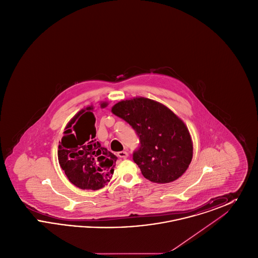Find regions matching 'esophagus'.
Masks as SVG:
<instances>
[{
  "label": "esophagus",
  "instance_id": "1",
  "mask_svg": "<svg viewBox=\"0 0 258 258\" xmlns=\"http://www.w3.org/2000/svg\"><path fill=\"white\" fill-rule=\"evenodd\" d=\"M118 157L122 158V159H126L128 157V153L126 151H122L118 153Z\"/></svg>",
  "mask_w": 258,
  "mask_h": 258
}]
</instances>
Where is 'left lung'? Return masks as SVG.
<instances>
[{"label": "left lung", "instance_id": "1", "mask_svg": "<svg viewBox=\"0 0 258 258\" xmlns=\"http://www.w3.org/2000/svg\"><path fill=\"white\" fill-rule=\"evenodd\" d=\"M111 112L130 123L140 139L134 160L153 183L180 178L192 159L194 143L185 123L159 101L136 97L117 102Z\"/></svg>", "mask_w": 258, "mask_h": 258}]
</instances>
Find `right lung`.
I'll list each match as a JSON object with an SVG mask.
<instances>
[{"instance_id":"obj_1","label":"right lung","mask_w":258,"mask_h":258,"mask_svg":"<svg viewBox=\"0 0 258 258\" xmlns=\"http://www.w3.org/2000/svg\"><path fill=\"white\" fill-rule=\"evenodd\" d=\"M108 102H100L104 108ZM94 106L78 111L64 127L59 142L58 160L72 184L81 189L97 190L110 182L117 157L101 147L96 137Z\"/></svg>"}]
</instances>
